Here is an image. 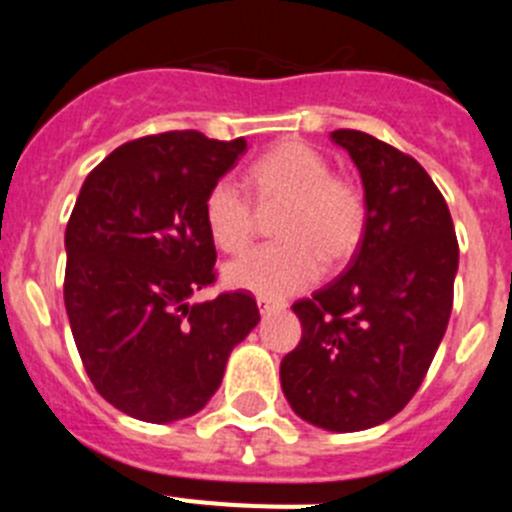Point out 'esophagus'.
<instances>
[{
  "mask_svg": "<svg viewBox=\"0 0 512 512\" xmlns=\"http://www.w3.org/2000/svg\"><path fill=\"white\" fill-rule=\"evenodd\" d=\"M256 305H259L261 312H271V310H277V307H284V302L269 300V297H256Z\"/></svg>",
  "mask_w": 512,
  "mask_h": 512,
  "instance_id": "34e87169",
  "label": "esophagus"
}]
</instances>
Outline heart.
<instances>
[{"mask_svg":"<svg viewBox=\"0 0 512 512\" xmlns=\"http://www.w3.org/2000/svg\"><path fill=\"white\" fill-rule=\"evenodd\" d=\"M246 182L261 207L282 205L274 246L256 248L225 269V282L279 300L323 274V259L341 264L359 248L366 228L361 189L333 174L328 158L300 140H284L248 166ZM205 228L225 253H241L256 230L251 200L233 179H217L205 194Z\"/></svg>","mask_w":512,"mask_h":512,"instance_id":"1","label":"heart"}]
</instances>
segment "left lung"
<instances>
[{
	"instance_id": "1",
	"label": "left lung",
	"mask_w": 512,
	"mask_h": 512,
	"mask_svg": "<svg viewBox=\"0 0 512 512\" xmlns=\"http://www.w3.org/2000/svg\"><path fill=\"white\" fill-rule=\"evenodd\" d=\"M330 138L359 169L366 228L341 277L292 305L302 341L279 377L302 420L354 433L418 392L449 325L459 243L449 205L413 156L361 130Z\"/></svg>"
}]
</instances>
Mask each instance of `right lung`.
Listing matches in <instances>:
<instances>
[{
  "mask_svg": "<svg viewBox=\"0 0 512 512\" xmlns=\"http://www.w3.org/2000/svg\"><path fill=\"white\" fill-rule=\"evenodd\" d=\"M246 140L146 135L89 171L66 225L63 302L94 390L130 418L200 413L228 356L259 323L248 292L189 302L215 284L205 194Z\"/></svg>",
  "mask_w": 512,
  "mask_h": 512,
  "instance_id": "1",
  "label": "right lung"
}]
</instances>
